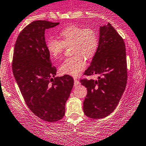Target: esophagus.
<instances>
[{
    "label": "esophagus",
    "instance_id": "1",
    "mask_svg": "<svg viewBox=\"0 0 146 146\" xmlns=\"http://www.w3.org/2000/svg\"><path fill=\"white\" fill-rule=\"evenodd\" d=\"M80 82H79V80H78L77 78H74V85H75V86H77V85H80Z\"/></svg>",
    "mask_w": 146,
    "mask_h": 146
}]
</instances>
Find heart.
<instances>
[{
	"label": "heart",
	"instance_id": "1",
	"mask_svg": "<svg viewBox=\"0 0 146 146\" xmlns=\"http://www.w3.org/2000/svg\"><path fill=\"white\" fill-rule=\"evenodd\" d=\"M61 40L50 38L46 42V46L52 58H61L66 46H70L73 56L66 58L59 67L61 74L76 76L86 67L85 58L92 59L99 47V36L92 28L71 25L59 32Z\"/></svg>",
	"mask_w": 146,
	"mask_h": 146
}]
</instances>
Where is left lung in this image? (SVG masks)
I'll list each match as a JSON object with an SVG mask.
<instances>
[{"instance_id":"8db88e82","label":"left lung","mask_w":146,"mask_h":146,"mask_svg":"<svg viewBox=\"0 0 146 146\" xmlns=\"http://www.w3.org/2000/svg\"><path fill=\"white\" fill-rule=\"evenodd\" d=\"M95 74L98 80H80L88 90L83 111L90 118L101 119L115 110L127 82L124 42L110 23L100 28L98 51L84 73L87 76Z\"/></svg>"}]
</instances>
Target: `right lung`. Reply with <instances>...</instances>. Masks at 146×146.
<instances>
[{"instance_id":"add662e5","label":"right lung","mask_w":146,"mask_h":146,"mask_svg":"<svg viewBox=\"0 0 146 146\" xmlns=\"http://www.w3.org/2000/svg\"><path fill=\"white\" fill-rule=\"evenodd\" d=\"M59 23L36 20L19 34L15 44L13 72L22 95L29 110L39 119L48 122L65 115V106L74 80L70 76L55 77L46 46L45 29Z\"/></svg>"}]
</instances>
